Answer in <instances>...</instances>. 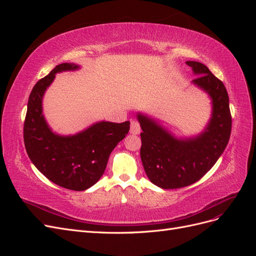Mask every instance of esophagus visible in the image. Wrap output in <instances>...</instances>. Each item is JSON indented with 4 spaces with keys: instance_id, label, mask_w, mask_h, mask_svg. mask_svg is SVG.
Segmentation results:
<instances>
[{
    "instance_id": "obj_1",
    "label": "esophagus",
    "mask_w": 256,
    "mask_h": 256,
    "mask_svg": "<svg viewBox=\"0 0 256 256\" xmlns=\"http://www.w3.org/2000/svg\"><path fill=\"white\" fill-rule=\"evenodd\" d=\"M141 131V126H140V122L136 120H131L130 124V134H138Z\"/></svg>"
}]
</instances>
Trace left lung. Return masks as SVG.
<instances>
[{
    "label": "left lung",
    "mask_w": 256,
    "mask_h": 256,
    "mask_svg": "<svg viewBox=\"0 0 256 256\" xmlns=\"http://www.w3.org/2000/svg\"><path fill=\"white\" fill-rule=\"evenodd\" d=\"M198 74L193 83L212 99V118L200 136L177 140L161 126L142 114L141 159L150 180L162 189L187 187L200 180L221 156L228 143L232 115L228 90L221 80L202 63L186 62Z\"/></svg>",
    "instance_id": "left-lung-1"
}]
</instances>
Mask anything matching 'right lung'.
<instances>
[{
  "instance_id": "right-lung-1",
  "label": "right lung",
  "mask_w": 256,
  "mask_h": 256,
  "mask_svg": "<svg viewBox=\"0 0 256 256\" xmlns=\"http://www.w3.org/2000/svg\"><path fill=\"white\" fill-rule=\"evenodd\" d=\"M78 68L76 64H60L34 85L28 97L23 138L28 157L38 171L60 187L83 191L102 176L110 154L127 136L130 122H100L72 136L52 132L42 116L44 92L56 72Z\"/></svg>"
}]
</instances>
